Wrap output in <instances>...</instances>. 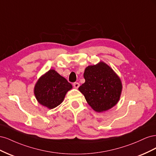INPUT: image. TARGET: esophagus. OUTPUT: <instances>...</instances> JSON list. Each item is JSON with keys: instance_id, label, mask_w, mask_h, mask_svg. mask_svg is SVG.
<instances>
[{"instance_id": "1", "label": "esophagus", "mask_w": 156, "mask_h": 156, "mask_svg": "<svg viewBox=\"0 0 156 156\" xmlns=\"http://www.w3.org/2000/svg\"><path fill=\"white\" fill-rule=\"evenodd\" d=\"M80 86V84L79 83H73V87L75 88H78Z\"/></svg>"}]
</instances>
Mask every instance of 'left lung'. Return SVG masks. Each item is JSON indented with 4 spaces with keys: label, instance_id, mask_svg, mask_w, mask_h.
I'll use <instances>...</instances> for the list:
<instances>
[{
    "label": "left lung",
    "instance_id": "obj_1",
    "mask_svg": "<svg viewBox=\"0 0 156 156\" xmlns=\"http://www.w3.org/2000/svg\"><path fill=\"white\" fill-rule=\"evenodd\" d=\"M85 83L79 90L93 110L101 112L115 106L120 98L122 84L109 66L104 62L87 66L84 72Z\"/></svg>",
    "mask_w": 156,
    "mask_h": 156
}]
</instances>
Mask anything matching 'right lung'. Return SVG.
<instances>
[{
  "label": "right lung",
  "mask_w": 156,
  "mask_h": 156,
  "mask_svg": "<svg viewBox=\"0 0 156 156\" xmlns=\"http://www.w3.org/2000/svg\"><path fill=\"white\" fill-rule=\"evenodd\" d=\"M72 85L55 69H49L37 80L34 88L36 99L40 104L52 109L64 101Z\"/></svg>",
  "instance_id": "obj_1"
}]
</instances>
